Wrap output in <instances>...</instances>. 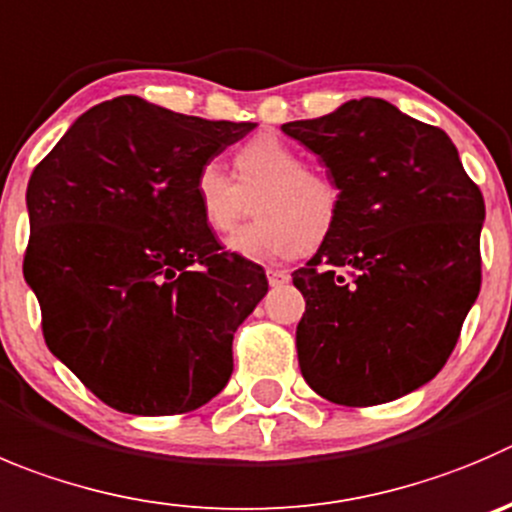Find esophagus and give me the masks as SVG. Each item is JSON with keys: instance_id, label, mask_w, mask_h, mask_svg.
<instances>
[{"instance_id": "1", "label": "esophagus", "mask_w": 512, "mask_h": 512, "mask_svg": "<svg viewBox=\"0 0 512 512\" xmlns=\"http://www.w3.org/2000/svg\"><path fill=\"white\" fill-rule=\"evenodd\" d=\"M266 279H269L271 286H281V284H286V281H289L291 276H289V271L269 269V271H266Z\"/></svg>"}]
</instances>
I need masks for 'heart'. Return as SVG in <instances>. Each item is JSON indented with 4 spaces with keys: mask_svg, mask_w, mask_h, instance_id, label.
I'll use <instances>...</instances> for the list:
<instances>
[{
    "mask_svg": "<svg viewBox=\"0 0 512 512\" xmlns=\"http://www.w3.org/2000/svg\"><path fill=\"white\" fill-rule=\"evenodd\" d=\"M233 168L236 178L211 160L193 178L198 216L216 233L233 231L253 198L259 218L231 236L233 253L253 261L286 259L332 236L342 206L339 188L306 168L304 155L289 143L259 135L233 155Z\"/></svg>",
    "mask_w": 512,
    "mask_h": 512,
    "instance_id": "b5f03b06",
    "label": "heart"
}]
</instances>
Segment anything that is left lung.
I'll use <instances>...</instances> for the list:
<instances>
[{"instance_id":"obj_1","label":"left lung","mask_w":512,"mask_h":512,"mask_svg":"<svg viewBox=\"0 0 512 512\" xmlns=\"http://www.w3.org/2000/svg\"><path fill=\"white\" fill-rule=\"evenodd\" d=\"M339 188V221L294 271L296 352L334 405L372 407L430 382L480 294L485 201L445 130L379 97L281 125Z\"/></svg>"}]
</instances>
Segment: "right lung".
I'll return each instance as SVG.
<instances>
[{
  "label": "right lung",
  "instance_id": "add662e5",
  "mask_svg": "<svg viewBox=\"0 0 512 512\" xmlns=\"http://www.w3.org/2000/svg\"><path fill=\"white\" fill-rule=\"evenodd\" d=\"M253 128L123 95L80 115L29 178L24 279L45 342L113 410L183 415L231 379L233 334L269 281L223 251L193 178Z\"/></svg>",
  "mask_w": 512,
  "mask_h": 512
}]
</instances>
